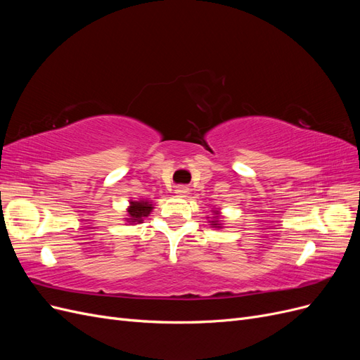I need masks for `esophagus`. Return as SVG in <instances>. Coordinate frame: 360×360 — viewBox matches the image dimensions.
<instances>
[{"instance_id": "34e87169", "label": "esophagus", "mask_w": 360, "mask_h": 360, "mask_svg": "<svg viewBox=\"0 0 360 360\" xmlns=\"http://www.w3.org/2000/svg\"><path fill=\"white\" fill-rule=\"evenodd\" d=\"M188 192H189V189L186 186H177L176 188V193L179 195V197H186Z\"/></svg>"}]
</instances>
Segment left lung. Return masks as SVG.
I'll return each mask as SVG.
<instances>
[{"mask_svg": "<svg viewBox=\"0 0 360 360\" xmlns=\"http://www.w3.org/2000/svg\"><path fill=\"white\" fill-rule=\"evenodd\" d=\"M213 217H212V221H210V225L213 226V228H217V230H219V228H222V221H221V212L219 210H213Z\"/></svg>", "mask_w": 360, "mask_h": 360, "instance_id": "left-lung-1", "label": "left lung"}]
</instances>
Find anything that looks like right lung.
<instances>
[{"label": "right lung", "instance_id": "1", "mask_svg": "<svg viewBox=\"0 0 360 360\" xmlns=\"http://www.w3.org/2000/svg\"><path fill=\"white\" fill-rule=\"evenodd\" d=\"M153 204L148 200H138L129 201V207H127V217H124L126 222L129 225H136L143 222L146 217L153 212Z\"/></svg>", "mask_w": 360, "mask_h": 360}]
</instances>
